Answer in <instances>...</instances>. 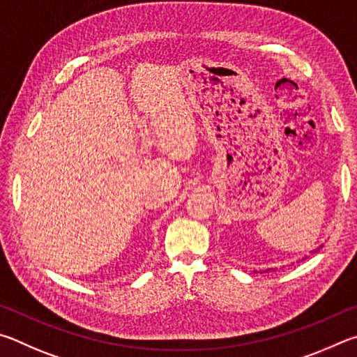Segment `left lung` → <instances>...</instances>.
Wrapping results in <instances>:
<instances>
[{"instance_id": "left-lung-1", "label": "left lung", "mask_w": 357, "mask_h": 357, "mask_svg": "<svg viewBox=\"0 0 357 357\" xmlns=\"http://www.w3.org/2000/svg\"><path fill=\"white\" fill-rule=\"evenodd\" d=\"M317 251H318V249H317ZM317 251H314V252H317ZM266 271H270V268H268V270Z\"/></svg>"}]
</instances>
